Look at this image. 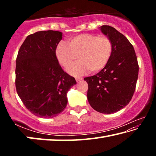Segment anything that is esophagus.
Wrapping results in <instances>:
<instances>
[{"mask_svg": "<svg viewBox=\"0 0 156 156\" xmlns=\"http://www.w3.org/2000/svg\"><path fill=\"white\" fill-rule=\"evenodd\" d=\"M83 77H76V80L77 82L80 81L81 80H83Z\"/></svg>", "mask_w": 156, "mask_h": 156, "instance_id": "34e87169", "label": "esophagus"}]
</instances>
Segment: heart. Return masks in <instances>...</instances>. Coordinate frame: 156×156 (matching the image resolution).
Instances as JSON below:
<instances>
[{"label":"heart","instance_id":"b5f03b06","mask_svg":"<svg viewBox=\"0 0 156 156\" xmlns=\"http://www.w3.org/2000/svg\"><path fill=\"white\" fill-rule=\"evenodd\" d=\"M113 52V43L107 36L84 34L73 37L68 44L60 42L56 48V56L60 65L67 67L76 59L78 62L70 66L67 72L73 76L83 74L89 70L97 72L109 62Z\"/></svg>","mask_w":156,"mask_h":156}]
</instances>
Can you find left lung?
<instances>
[{
    "label": "left lung",
    "mask_w": 156,
    "mask_h": 156,
    "mask_svg": "<svg viewBox=\"0 0 156 156\" xmlns=\"http://www.w3.org/2000/svg\"><path fill=\"white\" fill-rule=\"evenodd\" d=\"M112 40L113 52L99 73L84 78L88 84L87 99L94 110L115 113L131 101L138 76V63L133 47L122 34L109 25L100 27Z\"/></svg>",
    "instance_id": "8db88e82"
}]
</instances>
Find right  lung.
<instances>
[{"label":"right lung","mask_w":156,"mask_h":156,"mask_svg":"<svg viewBox=\"0 0 156 156\" xmlns=\"http://www.w3.org/2000/svg\"><path fill=\"white\" fill-rule=\"evenodd\" d=\"M58 31H41L29 35L20 46L16 65V88L25 107L43 118L57 116L67 105V94L76 84L65 72L56 56L62 40Z\"/></svg>","instance_id":"1"}]
</instances>
